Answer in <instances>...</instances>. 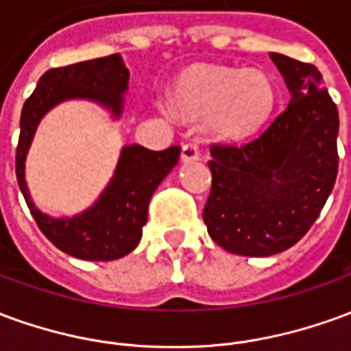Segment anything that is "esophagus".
I'll return each mask as SVG.
<instances>
[{
  "label": "esophagus",
  "instance_id": "34e87169",
  "mask_svg": "<svg viewBox=\"0 0 351 351\" xmlns=\"http://www.w3.org/2000/svg\"><path fill=\"white\" fill-rule=\"evenodd\" d=\"M182 161H195L199 160V148L195 143H186L182 146V154H180Z\"/></svg>",
  "mask_w": 351,
  "mask_h": 351
}]
</instances>
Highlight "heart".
<instances>
[{
    "label": "heart",
    "mask_w": 351,
    "mask_h": 351,
    "mask_svg": "<svg viewBox=\"0 0 351 351\" xmlns=\"http://www.w3.org/2000/svg\"><path fill=\"white\" fill-rule=\"evenodd\" d=\"M171 105L186 118H208L218 137L250 135L274 107L271 79L258 69L197 65L171 88Z\"/></svg>",
    "instance_id": "heart-1"
}]
</instances>
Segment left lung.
I'll return each mask as SVG.
<instances>
[{"label": "left lung", "instance_id": "1", "mask_svg": "<svg viewBox=\"0 0 351 351\" xmlns=\"http://www.w3.org/2000/svg\"><path fill=\"white\" fill-rule=\"evenodd\" d=\"M291 99L261 135L213 145L208 235L239 256H272L299 243L339 173V110L316 65L271 52Z\"/></svg>", "mask_w": 351, "mask_h": 351}]
</instances>
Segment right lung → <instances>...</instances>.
<instances>
[{
	"label": "right lung",
	"mask_w": 351,
	"mask_h": 351,
	"mask_svg": "<svg viewBox=\"0 0 351 351\" xmlns=\"http://www.w3.org/2000/svg\"><path fill=\"white\" fill-rule=\"evenodd\" d=\"M128 82L130 71L120 54L49 69L39 79L20 114L16 146V180L20 191L43 235L73 258L112 261L137 248L143 237V226L148 218L150 197L178 163L180 146H171L160 152L141 145L123 146L114 175L99 199L84 213L71 218H52L35 206L26 184L27 150L43 116L62 101H95L108 108L114 118H120Z\"/></svg>",
	"instance_id": "1"
}]
</instances>
